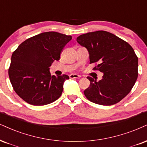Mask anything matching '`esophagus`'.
I'll return each mask as SVG.
<instances>
[{"label": "esophagus", "mask_w": 147, "mask_h": 147, "mask_svg": "<svg viewBox=\"0 0 147 147\" xmlns=\"http://www.w3.org/2000/svg\"><path fill=\"white\" fill-rule=\"evenodd\" d=\"M80 75H78V74H70L69 75V78L71 79H74V78H80Z\"/></svg>", "instance_id": "1"}]
</instances>
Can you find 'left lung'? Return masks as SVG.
Here are the masks:
<instances>
[{"label":"left lung","mask_w":147,"mask_h":147,"mask_svg":"<svg viewBox=\"0 0 147 147\" xmlns=\"http://www.w3.org/2000/svg\"><path fill=\"white\" fill-rule=\"evenodd\" d=\"M76 40L88 50L90 64H97L93 70L104 73L99 81L87 77L90 86L84 91L86 98L103 106L122 100L131 91L138 76V59L132 47L104 30L83 34Z\"/></svg>","instance_id":"1"}]
</instances>
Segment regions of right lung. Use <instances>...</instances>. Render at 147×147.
<instances>
[{
  "label": "right lung",
  "instance_id": "add662e5",
  "mask_svg": "<svg viewBox=\"0 0 147 147\" xmlns=\"http://www.w3.org/2000/svg\"><path fill=\"white\" fill-rule=\"evenodd\" d=\"M71 36L46 32L28 38L13 52L9 76L13 88L24 101L34 106L54 102L61 97L67 75L51 76L50 67L59 61Z\"/></svg>",
  "mask_w": 147,
  "mask_h": 147
}]
</instances>
